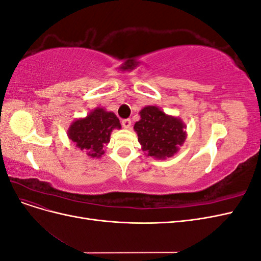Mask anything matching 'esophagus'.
<instances>
[{"label": "esophagus", "mask_w": 261, "mask_h": 261, "mask_svg": "<svg viewBox=\"0 0 261 261\" xmlns=\"http://www.w3.org/2000/svg\"><path fill=\"white\" fill-rule=\"evenodd\" d=\"M122 125H123L124 128H130L132 121L129 120V118H125V120L122 121Z\"/></svg>", "instance_id": "34e87169"}]
</instances>
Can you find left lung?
Masks as SVG:
<instances>
[{
  "label": "left lung",
  "instance_id": "obj_1",
  "mask_svg": "<svg viewBox=\"0 0 261 261\" xmlns=\"http://www.w3.org/2000/svg\"><path fill=\"white\" fill-rule=\"evenodd\" d=\"M140 121L134 129L148 155L164 159L172 156L186 138L185 125L178 118L168 116L159 108L146 107L140 111Z\"/></svg>",
  "mask_w": 261,
  "mask_h": 261
}]
</instances>
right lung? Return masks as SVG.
Masks as SVG:
<instances>
[{
	"label": "right lung",
	"instance_id": "right-lung-1",
	"mask_svg": "<svg viewBox=\"0 0 261 261\" xmlns=\"http://www.w3.org/2000/svg\"><path fill=\"white\" fill-rule=\"evenodd\" d=\"M114 128H121L120 120L112 112L98 108L85 118L75 121L68 129V137L87 154L100 158L105 153V146L109 144L110 135Z\"/></svg>",
	"mask_w": 261,
	"mask_h": 261
}]
</instances>
